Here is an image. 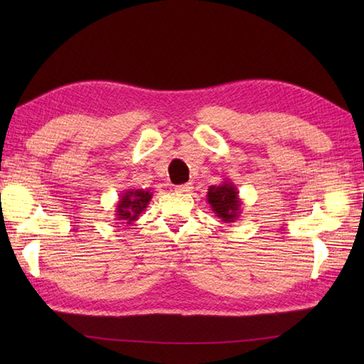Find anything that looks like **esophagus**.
Here are the masks:
<instances>
[{"mask_svg":"<svg viewBox=\"0 0 364 364\" xmlns=\"http://www.w3.org/2000/svg\"><path fill=\"white\" fill-rule=\"evenodd\" d=\"M192 191V184L188 183V184H180V186L175 188V192H178V194H188V192Z\"/></svg>","mask_w":364,"mask_h":364,"instance_id":"obj_1","label":"esophagus"}]
</instances>
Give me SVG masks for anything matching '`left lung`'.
Wrapping results in <instances>:
<instances>
[{"instance_id":"1","label":"left lung","mask_w":364,"mask_h":364,"mask_svg":"<svg viewBox=\"0 0 364 364\" xmlns=\"http://www.w3.org/2000/svg\"><path fill=\"white\" fill-rule=\"evenodd\" d=\"M206 200L222 223H231L237 220L239 214L242 211L239 191L230 180H223L219 186H210Z\"/></svg>"}]
</instances>
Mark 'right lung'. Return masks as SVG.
<instances>
[{
  "label": "right lung",
  "instance_id": "right-lung-1",
  "mask_svg": "<svg viewBox=\"0 0 364 364\" xmlns=\"http://www.w3.org/2000/svg\"><path fill=\"white\" fill-rule=\"evenodd\" d=\"M151 192L149 189H127L119 197V202L115 205V218L120 223L133 225V222L139 219L151 200Z\"/></svg>",
  "mask_w": 364,
  "mask_h": 364
}]
</instances>
